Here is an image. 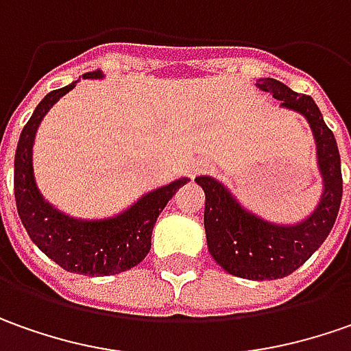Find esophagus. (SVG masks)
Wrapping results in <instances>:
<instances>
[{
  "label": "esophagus",
  "mask_w": 351,
  "mask_h": 351,
  "mask_svg": "<svg viewBox=\"0 0 351 351\" xmlns=\"http://www.w3.org/2000/svg\"><path fill=\"white\" fill-rule=\"evenodd\" d=\"M208 167L210 165L208 163H202V161H196V163H192V175H198V173H202V171H208Z\"/></svg>",
  "instance_id": "esophagus-1"
}]
</instances>
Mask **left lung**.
Wrapping results in <instances>:
<instances>
[{
  "label": "left lung",
  "instance_id": "8db88e82",
  "mask_svg": "<svg viewBox=\"0 0 351 351\" xmlns=\"http://www.w3.org/2000/svg\"><path fill=\"white\" fill-rule=\"evenodd\" d=\"M256 87L272 93L284 108L295 110L311 126L317 143L322 194L311 215L299 223L280 225L248 212L212 176H196L204 194V227L208 250L225 272L245 280H278L303 266L332 231L342 202L340 153L330 128L308 95H297L278 79H258Z\"/></svg>",
  "mask_w": 351,
  "mask_h": 351
}]
</instances>
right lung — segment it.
I'll return each mask as SVG.
<instances>
[{"label":"right lung","instance_id":"add662e5","mask_svg":"<svg viewBox=\"0 0 351 351\" xmlns=\"http://www.w3.org/2000/svg\"><path fill=\"white\" fill-rule=\"evenodd\" d=\"M85 79H103L101 69L83 73ZM77 81L48 93L23 128L15 152V202L21 221L32 243L67 272L112 276L138 266L152 248V233L159 213L188 178H178L143 194L128 210L106 219H77L46 202L34 180L32 145L46 112L75 87Z\"/></svg>","mask_w":351,"mask_h":351}]
</instances>
